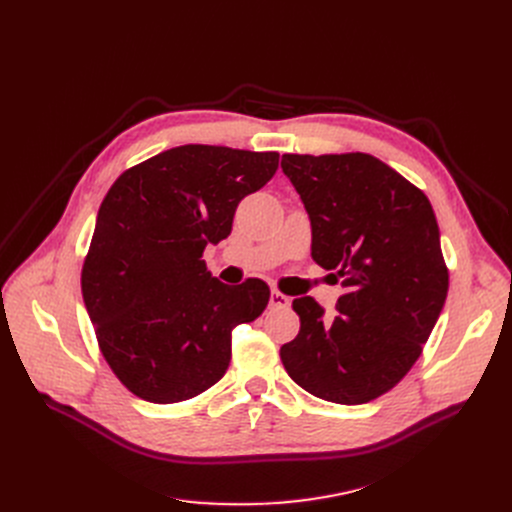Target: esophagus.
<instances>
[{
	"instance_id": "34e87169",
	"label": "esophagus",
	"mask_w": 512,
	"mask_h": 512,
	"mask_svg": "<svg viewBox=\"0 0 512 512\" xmlns=\"http://www.w3.org/2000/svg\"><path fill=\"white\" fill-rule=\"evenodd\" d=\"M270 305L276 307V309H288L290 307V299L286 297V294H282L280 290H272Z\"/></svg>"
}]
</instances>
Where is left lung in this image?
<instances>
[{"label": "left lung", "mask_w": 512, "mask_h": 512, "mask_svg": "<svg viewBox=\"0 0 512 512\" xmlns=\"http://www.w3.org/2000/svg\"><path fill=\"white\" fill-rule=\"evenodd\" d=\"M311 220V257L344 294L326 317L292 301L301 330L280 348L290 378L338 405L392 390L419 359L448 294L432 203L369 153L282 155Z\"/></svg>", "instance_id": "obj_1"}]
</instances>
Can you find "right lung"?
<instances>
[{
    "mask_svg": "<svg viewBox=\"0 0 512 512\" xmlns=\"http://www.w3.org/2000/svg\"><path fill=\"white\" fill-rule=\"evenodd\" d=\"M276 151L182 145L126 170L107 191L85 257L83 299L116 378L155 405L195 398L230 365L232 330L270 301L263 280L228 286L203 251L278 170Z\"/></svg>",
    "mask_w": 512,
    "mask_h": 512,
    "instance_id": "1",
    "label": "right lung"
}]
</instances>
